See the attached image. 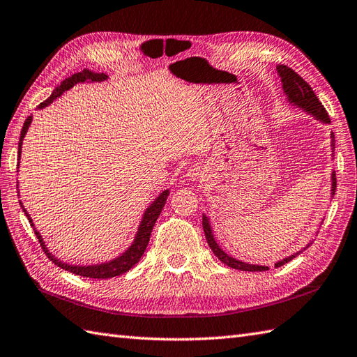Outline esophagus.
I'll return each instance as SVG.
<instances>
[{"instance_id": "34e87169", "label": "esophagus", "mask_w": 357, "mask_h": 357, "mask_svg": "<svg viewBox=\"0 0 357 357\" xmlns=\"http://www.w3.org/2000/svg\"><path fill=\"white\" fill-rule=\"evenodd\" d=\"M188 178L189 180H194V181H200V180H203L204 178V168L203 166H199V165H195V166H191V168L188 169Z\"/></svg>"}]
</instances>
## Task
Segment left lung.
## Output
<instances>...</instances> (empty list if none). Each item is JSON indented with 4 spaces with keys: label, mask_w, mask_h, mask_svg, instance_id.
Returning <instances> with one entry per match:
<instances>
[{
    "label": "left lung",
    "mask_w": 357,
    "mask_h": 357,
    "mask_svg": "<svg viewBox=\"0 0 357 357\" xmlns=\"http://www.w3.org/2000/svg\"><path fill=\"white\" fill-rule=\"evenodd\" d=\"M278 70V75L281 77L282 82V89L284 93L287 94V99L291 102L293 105H298L299 108H303L304 112L310 113L312 116H314L318 121L324 122V123H330V117L327 109L324 108V105L319 102L318 96H316L314 91L312 90V86L308 85L303 77H301L295 70H291L287 66H278L276 67ZM331 145L335 148V136L331 134ZM336 191V174H331V195H335ZM203 231L206 235V240H208L209 248L212 249L213 255H215L221 263H225L226 266L236 268V271H244V272H264L268 271L267 266H258V264H248L243 263V261H238L236 258L229 257L225 250H221L220 245L217 244L215 238H213V234L211 231V225H209V218L203 215ZM305 249V248H304ZM301 252H296L295 255H291L289 258H284L282 261H278L275 264V267H281L289 261H291L296 255H299Z\"/></svg>",
    "instance_id": "1"
}]
</instances>
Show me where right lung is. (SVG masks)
<instances>
[{
	"label": "right lung",
	"mask_w": 357,
	"mask_h": 357,
	"mask_svg": "<svg viewBox=\"0 0 357 357\" xmlns=\"http://www.w3.org/2000/svg\"><path fill=\"white\" fill-rule=\"evenodd\" d=\"M105 79H107V75H104V73H94V71H90V70L79 71V73H75V75H71L70 77L64 79V81L61 82V85L56 86V89L53 90V93L50 94V98L45 99L44 102H41V104L38 105V108L41 109V108H44L47 105H50L54 99L59 98L64 91L70 90L75 84L85 82V81L100 82V81H105ZM30 123H31V116H29L26 119V122H24V126H22V130H21V137H20V145H18V157L21 155V145H22L24 136H26V132L29 130ZM168 195H169V191H163L151 203V206H149V208L145 211L144 218H142V221H140V226H139V231H137V235H136V240H134V243L130 245V249L126 250V252H123L121 257H117L116 259L108 261V263H104V264H98V266H70L67 263H62V261L54 258L52 253L47 250L45 244H44V241L41 238V235H39V232L35 231V234L38 236L39 243H41L44 252L47 253V257H49V259L52 261V263L58 264V267L64 268V271H68V272L75 273V275L85 276V278H96V280L113 278V276H119V275H122L125 272H128L132 266H136L139 263V259L142 258V255H144L145 250H146V245L149 243V236H151L153 227L155 225L158 215H160V212H162L163 206L166 203V199H168ZM20 204H22V203L20 202ZM22 211L26 212V209H22ZM26 215L29 217L27 212H26ZM29 221L31 223V218L30 217H29ZM31 226H33V223H31Z\"/></svg>",
	"instance_id": "1"
}]
</instances>
